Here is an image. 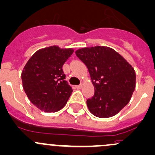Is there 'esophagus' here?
Returning <instances> with one entry per match:
<instances>
[{"instance_id":"34e87169","label":"esophagus","mask_w":155,"mask_h":155,"mask_svg":"<svg viewBox=\"0 0 155 155\" xmlns=\"http://www.w3.org/2000/svg\"><path fill=\"white\" fill-rule=\"evenodd\" d=\"M82 86H83V84H79V85H77V86H76V87L77 89H81L82 87Z\"/></svg>"}]
</instances>
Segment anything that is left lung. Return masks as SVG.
Here are the masks:
<instances>
[{
  "instance_id": "left-lung-1",
  "label": "left lung",
  "mask_w": 155,
  "mask_h": 155,
  "mask_svg": "<svg viewBox=\"0 0 155 155\" xmlns=\"http://www.w3.org/2000/svg\"><path fill=\"white\" fill-rule=\"evenodd\" d=\"M76 55L87 66L95 89L94 95L87 99L91 113L100 118L116 115L129 102L135 89L134 68L107 47L79 49Z\"/></svg>"
}]
</instances>
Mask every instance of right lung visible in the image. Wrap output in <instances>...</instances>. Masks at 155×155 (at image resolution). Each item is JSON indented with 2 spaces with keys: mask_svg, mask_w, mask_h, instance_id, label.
<instances>
[{
  "mask_svg": "<svg viewBox=\"0 0 155 155\" xmlns=\"http://www.w3.org/2000/svg\"><path fill=\"white\" fill-rule=\"evenodd\" d=\"M73 49L51 46L35 52L21 73L23 88L30 102L41 110L56 112L66 105L72 87L65 80L62 66Z\"/></svg>",
  "mask_w": 155,
  "mask_h": 155,
  "instance_id": "add662e5",
  "label": "right lung"
}]
</instances>
